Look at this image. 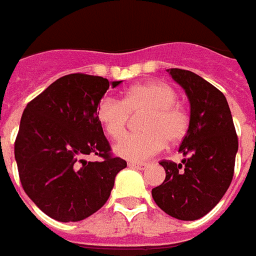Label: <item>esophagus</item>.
<instances>
[{
    "label": "esophagus",
    "mask_w": 256,
    "mask_h": 256,
    "mask_svg": "<svg viewBox=\"0 0 256 256\" xmlns=\"http://www.w3.org/2000/svg\"><path fill=\"white\" fill-rule=\"evenodd\" d=\"M128 166H130V168H136V170H144V168H148V164H144V162H138V164H136V162H128Z\"/></svg>",
    "instance_id": "obj_1"
}]
</instances>
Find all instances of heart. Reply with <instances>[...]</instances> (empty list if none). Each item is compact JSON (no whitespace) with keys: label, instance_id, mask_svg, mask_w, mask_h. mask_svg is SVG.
Listing matches in <instances>:
<instances>
[{"label":"heart","instance_id":"b5f03b06","mask_svg":"<svg viewBox=\"0 0 256 256\" xmlns=\"http://www.w3.org/2000/svg\"><path fill=\"white\" fill-rule=\"evenodd\" d=\"M178 94L164 82H146L126 90L124 100L100 98L96 104V118L110 138L120 140L128 130L130 114H142L136 134H130L114 146V152L124 160L140 162L156 156L164 142L175 144L186 136L190 116L176 104Z\"/></svg>","mask_w":256,"mask_h":256}]
</instances>
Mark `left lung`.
<instances>
[{
  "label": "left lung",
  "mask_w": 256,
  "mask_h": 256,
  "mask_svg": "<svg viewBox=\"0 0 256 256\" xmlns=\"http://www.w3.org/2000/svg\"><path fill=\"white\" fill-rule=\"evenodd\" d=\"M168 72L190 100V128L179 148L186 158L182 164L160 160L166 178L152 195L172 218L195 220L226 194L234 176L238 136L222 92L188 70Z\"/></svg>",
  "instance_id": "8db88e82"
}]
</instances>
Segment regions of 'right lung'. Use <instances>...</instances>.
Instances as JSON below:
<instances>
[{"label":"right lung","mask_w":256,"mask_h":256,"mask_svg":"<svg viewBox=\"0 0 256 256\" xmlns=\"http://www.w3.org/2000/svg\"><path fill=\"white\" fill-rule=\"evenodd\" d=\"M120 82L69 74L26 104L14 156L24 190L50 218L78 222L94 214L110 196L116 175L128 166L112 154L96 118L100 100ZM88 155L101 160L88 162Z\"/></svg>","instance_id":"add662e5"}]
</instances>
